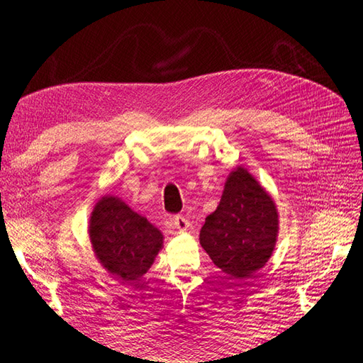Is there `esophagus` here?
Masks as SVG:
<instances>
[{
  "label": "esophagus",
  "instance_id": "1",
  "mask_svg": "<svg viewBox=\"0 0 363 363\" xmlns=\"http://www.w3.org/2000/svg\"><path fill=\"white\" fill-rule=\"evenodd\" d=\"M174 226H176V229H179L181 233H184V230L189 229L190 223H189V220L186 217H182V215H176V217H174Z\"/></svg>",
  "mask_w": 363,
  "mask_h": 363
}]
</instances>
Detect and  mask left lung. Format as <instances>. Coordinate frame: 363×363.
I'll list each match as a JSON object with an SVG mask.
<instances>
[{"mask_svg":"<svg viewBox=\"0 0 363 363\" xmlns=\"http://www.w3.org/2000/svg\"><path fill=\"white\" fill-rule=\"evenodd\" d=\"M279 234V213L272 195L248 169L229 173L215 212L206 218L199 243L226 274L243 279L264 268Z\"/></svg>","mask_w":363,"mask_h":363,"instance_id":"1","label":"left lung"}]
</instances>
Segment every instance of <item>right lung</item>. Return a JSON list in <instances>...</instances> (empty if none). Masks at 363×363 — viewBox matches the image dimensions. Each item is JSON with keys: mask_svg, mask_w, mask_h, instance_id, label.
Here are the masks:
<instances>
[{"mask_svg": "<svg viewBox=\"0 0 363 363\" xmlns=\"http://www.w3.org/2000/svg\"><path fill=\"white\" fill-rule=\"evenodd\" d=\"M89 237L95 256L115 281L128 285L151 268L164 235L118 196L98 199L90 215Z\"/></svg>", "mask_w": 363, "mask_h": 363, "instance_id": "1", "label": "right lung"}]
</instances>
